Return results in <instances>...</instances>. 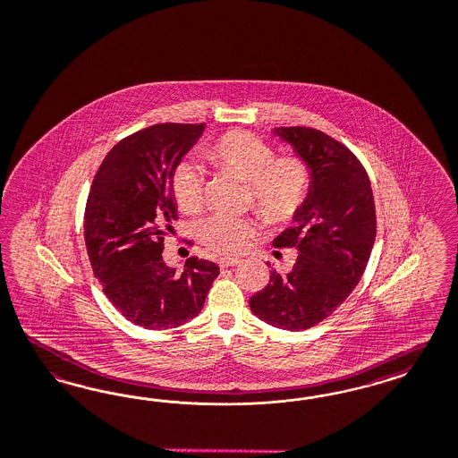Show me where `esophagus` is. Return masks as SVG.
Returning <instances> with one entry per match:
<instances>
[{
  "label": "esophagus",
  "mask_w": 458,
  "mask_h": 458,
  "mask_svg": "<svg viewBox=\"0 0 458 458\" xmlns=\"http://www.w3.org/2000/svg\"><path fill=\"white\" fill-rule=\"evenodd\" d=\"M237 264H240V260H238V259H232V257H223V259L218 260V266H220L221 268L233 267V266H237Z\"/></svg>",
  "instance_id": "obj_1"
}]
</instances>
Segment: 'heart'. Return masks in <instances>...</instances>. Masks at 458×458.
<instances>
[{"mask_svg":"<svg viewBox=\"0 0 458 458\" xmlns=\"http://www.w3.org/2000/svg\"><path fill=\"white\" fill-rule=\"evenodd\" d=\"M205 156L223 171L235 174L249 182L250 199L259 215L272 225L294 220L308 199L311 173L308 164L296 156L276 157L274 148L250 131H226L208 143ZM171 194L175 206L196 215L203 208V173L194 164L181 162L171 175ZM257 233L252 218L215 215L199 226V238L216 252L247 250Z\"/></svg>","mask_w":458,"mask_h":458,"instance_id":"obj_1","label":"heart"}]
</instances>
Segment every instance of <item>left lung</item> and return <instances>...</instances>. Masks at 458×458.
<instances>
[{
	"label": "left lung",
	"instance_id": "left-lung-1",
	"mask_svg": "<svg viewBox=\"0 0 458 458\" xmlns=\"http://www.w3.org/2000/svg\"><path fill=\"white\" fill-rule=\"evenodd\" d=\"M310 167L311 188L294 225L274 247H296L291 272L270 270L250 298L267 325L301 332L323 321L359 284L374 247L377 220L369 175L344 143L308 126L274 128Z\"/></svg>",
	"mask_w": 458,
	"mask_h": 458
}]
</instances>
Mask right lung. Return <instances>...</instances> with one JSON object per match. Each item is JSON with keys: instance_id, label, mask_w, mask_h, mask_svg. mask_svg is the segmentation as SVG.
<instances>
[{"instance_id": "obj_1", "label": "right lung", "mask_w": 458, "mask_h": 458, "mask_svg": "<svg viewBox=\"0 0 458 458\" xmlns=\"http://www.w3.org/2000/svg\"><path fill=\"white\" fill-rule=\"evenodd\" d=\"M203 130L205 123H162L128 135L101 162L88 196L84 240L96 279L111 304L147 330L175 328L199 315L220 274L198 257L181 274L162 259L177 218L171 175Z\"/></svg>"}]
</instances>
